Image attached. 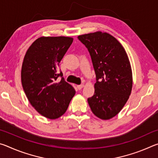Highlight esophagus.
I'll use <instances>...</instances> for the list:
<instances>
[{"instance_id": "esophagus-1", "label": "esophagus", "mask_w": 158, "mask_h": 158, "mask_svg": "<svg viewBox=\"0 0 158 158\" xmlns=\"http://www.w3.org/2000/svg\"><path fill=\"white\" fill-rule=\"evenodd\" d=\"M84 87V84H81V85H77V89H78L79 90H81L82 88Z\"/></svg>"}]
</instances>
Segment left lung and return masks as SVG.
Returning a JSON list of instances; mask_svg holds the SVG:
<instances>
[{
    "mask_svg": "<svg viewBox=\"0 0 158 158\" xmlns=\"http://www.w3.org/2000/svg\"><path fill=\"white\" fill-rule=\"evenodd\" d=\"M78 39L89 50L97 80L88 102L99 118L111 119L123 108L132 92L129 58L118 40L106 32L81 35Z\"/></svg>",
    "mask_w": 158,
    "mask_h": 158,
    "instance_id": "obj_1",
    "label": "left lung"
}]
</instances>
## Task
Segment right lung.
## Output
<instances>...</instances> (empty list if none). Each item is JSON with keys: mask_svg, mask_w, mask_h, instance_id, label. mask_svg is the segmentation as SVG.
<instances>
[{"mask_svg": "<svg viewBox=\"0 0 158 158\" xmlns=\"http://www.w3.org/2000/svg\"><path fill=\"white\" fill-rule=\"evenodd\" d=\"M73 42L70 37L42 36L26 52L21 83L29 102L42 116L56 119L65 113L75 90L58 73L59 63Z\"/></svg>", "mask_w": 158, "mask_h": 158, "instance_id": "add662e5", "label": "right lung"}]
</instances>
